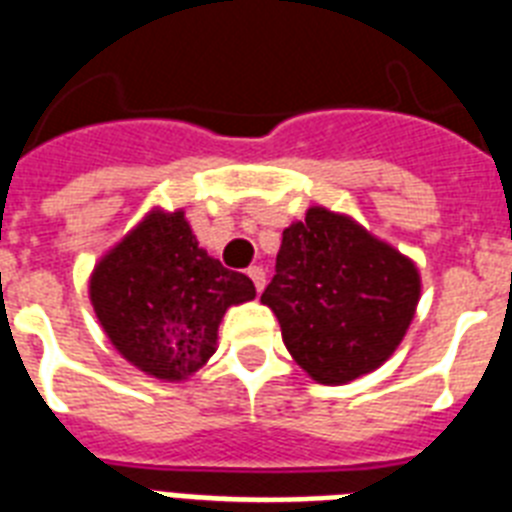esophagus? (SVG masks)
Returning <instances> with one entry per match:
<instances>
[{
    "mask_svg": "<svg viewBox=\"0 0 512 512\" xmlns=\"http://www.w3.org/2000/svg\"><path fill=\"white\" fill-rule=\"evenodd\" d=\"M247 276L252 278V284H255L257 292H263V289H265V270L260 268V265H252V268L247 270Z\"/></svg>",
    "mask_w": 512,
    "mask_h": 512,
    "instance_id": "1",
    "label": "esophagus"
}]
</instances>
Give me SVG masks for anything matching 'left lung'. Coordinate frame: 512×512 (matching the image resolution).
<instances>
[{"label": "left lung", "instance_id": "left-lung-1", "mask_svg": "<svg viewBox=\"0 0 512 512\" xmlns=\"http://www.w3.org/2000/svg\"><path fill=\"white\" fill-rule=\"evenodd\" d=\"M418 299L421 276L410 257L347 215L310 207L284 231L260 302L276 313L299 368L339 386L392 357Z\"/></svg>", "mask_w": 512, "mask_h": 512}]
</instances>
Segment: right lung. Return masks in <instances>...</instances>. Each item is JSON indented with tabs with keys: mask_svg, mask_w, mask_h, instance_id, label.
Masks as SVG:
<instances>
[{
	"mask_svg": "<svg viewBox=\"0 0 512 512\" xmlns=\"http://www.w3.org/2000/svg\"><path fill=\"white\" fill-rule=\"evenodd\" d=\"M89 297L128 363L184 381L213 357L223 315L255 299V284L199 247L184 210H152L99 260Z\"/></svg>",
	"mask_w": 512,
	"mask_h": 512,
	"instance_id": "add662e5",
	"label": "right lung"
}]
</instances>
